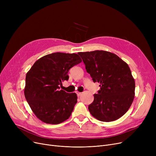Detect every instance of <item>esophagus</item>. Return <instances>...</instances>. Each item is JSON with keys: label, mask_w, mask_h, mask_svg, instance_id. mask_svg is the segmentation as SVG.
Here are the masks:
<instances>
[{"label": "esophagus", "mask_w": 156, "mask_h": 156, "mask_svg": "<svg viewBox=\"0 0 156 156\" xmlns=\"http://www.w3.org/2000/svg\"><path fill=\"white\" fill-rule=\"evenodd\" d=\"M81 95H82V93H81V92H77V95H78V97L81 96Z\"/></svg>", "instance_id": "1"}]
</instances>
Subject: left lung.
Instances as JSON below:
<instances>
[{"instance_id":"left-lung-1","label":"left lung","mask_w":156,"mask_h":156,"mask_svg":"<svg viewBox=\"0 0 156 156\" xmlns=\"http://www.w3.org/2000/svg\"><path fill=\"white\" fill-rule=\"evenodd\" d=\"M85 68L101 90L94 94L88 110L97 119L115 121L128 111L135 97V82L128 65L110 52L94 51L78 52Z\"/></svg>"}]
</instances>
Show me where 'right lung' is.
Returning a JSON list of instances; mask_svg holds the SVG:
<instances>
[{
  "label": "right lung",
  "mask_w": 156,
  "mask_h": 156,
  "mask_svg": "<svg viewBox=\"0 0 156 156\" xmlns=\"http://www.w3.org/2000/svg\"><path fill=\"white\" fill-rule=\"evenodd\" d=\"M81 61L76 54L55 52L41 57L27 72L24 97L40 120L57 125L70 117L77 95L59 88L69 69Z\"/></svg>",
  "instance_id": "obj_1"
}]
</instances>
